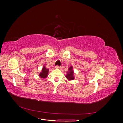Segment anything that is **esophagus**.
<instances>
[{"instance_id":"obj_1","label":"esophagus","mask_w":123,"mask_h":123,"mask_svg":"<svg viewBox=\"0 0 123 123\" xmlns=\"http://www.w3.org/2000/svg\"><path fill=\"white\" fill-rule=\"evenodd\" d=\"M61 67V66H56L55 67V68L56 69H60Z\"/></svg>"}]
</instances>
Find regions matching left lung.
<instances>
[{
    "mask_svg": "<svg viewBox=\"0 0 123 123\" xmlns=\"http://www.w3.org/2000/svg\"><path fill=\"white\" fill-rule=\"evenodd\" d=\"M66 77V79L69 80H74V71H73V67L72 66L70 67V68H69V70L67 71V73Z\"/></svg>",
    "mask_w": 123,
    "mask_h": 123,
    "instance_id": "1",
    "label": "left lung"
}]
</instances>
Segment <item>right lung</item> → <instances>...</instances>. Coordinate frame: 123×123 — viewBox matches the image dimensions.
Listing matches in <instances>:
<instances>
[{
	"instance_id": "1",
	"label": "right lung",
	"mask_w": 123,
	"mask_h": 123,
	"mask_svg": "<svg viewBox=\"0 0 123 123\" xmlns=\"http://www.w3.org/2000/svg\"><path fill=\"white\" fill-rule=\"evenodd\" d=\"M49 69H47L45 66H43V69L42 70V71L39 74V76L40 77L43 78V79H45L48 75V72H49Z\"/></svg>"
}]
</instances>
